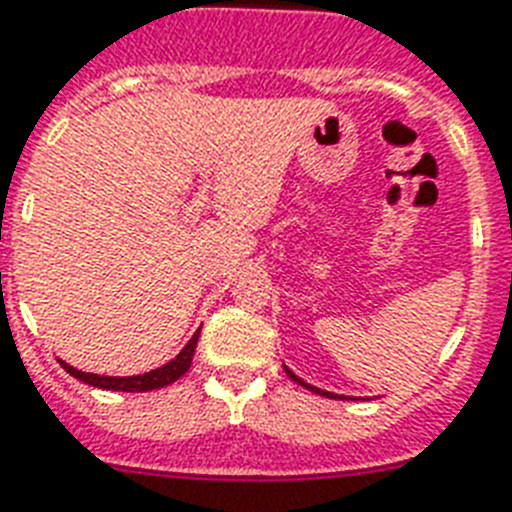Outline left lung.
Segmentation results:
<instances>
[{
  "instance_id": "8db88e82",
  "label": "left lung",
  "mask_w": 512,
  "mask_h": 512,
  "mask_svg": "<svg viewBox=\"0 0 512 512\" xmlns=\"http://www.w3.org/2000/svg\"><path fill=\"white\" fill-rule=\"evenodd\" d=\"M286 373H289V378H292V381H297V384H302V386H305V389H310V392H315V394H323V397H331V400H344V397H339V394L323 392V389H318V386H310V384H305V381H302V378H297V376H294V373L289 371V368H286Z\"/></svg>"
}]
</instances>
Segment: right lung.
Here are the masks:
<instances>
[{
    "instance_id": "1",
    "label": "right lung",
    "mask_w": 512,
    "mask_h": 512,
    "mask_svg": "<svg viewBox=\"0 0 512 512\" xmlns=\"http://www.w3.org/2000/svg\"><path fill=\"white\" fill-rule=\"evenodd\" d=\"M197 339H199V331L191 336L189 344H186L184 350L178 352L170 363H165L162 368H155V371H149V373H139V376H97V373L76 371L73 365L62 363V360L60 365L73 378H78V381H83V384L97 386V389H110V392H152V389H162V386L173 384V381H178V378L189 371L191 357H194V350H197Z\"/></svg>"
}]
</instances>
